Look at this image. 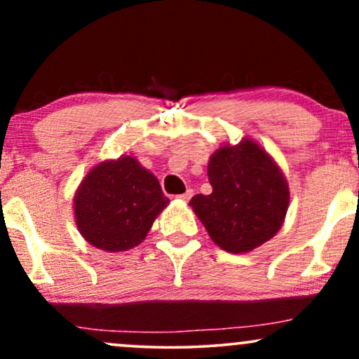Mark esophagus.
I'll return each instance as SVG.
<instances>
[{
	"instance_id": "obj_1",
	"label": "esophagus",
	"mask_w": 359,
	"mask_h": 359,
	"mask_svg": "<svg viewBox=\"0 0 359 359\" xmlns=\"http://www.w3.org/2000/svg\"><path fill=\"white\" fill-rule=\"evenodd\" d=\"M192 196H194V191H192V189H187V191H185L184 194H180V196H177V197H179L180 201H189V199H191Z\"/></svg>"
}]
</instances>
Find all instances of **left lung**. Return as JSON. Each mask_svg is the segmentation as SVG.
Segmentation results:
<instances>
[{"mask_svg":"<svg viewBox=\"0 0 359 359\" xmlns=\"http://www.w3.org/2000/svg\"><path fill=\"white\" fill-rule=\"evenodd\" d=\"M209 196L191 199L211 240L229 253L258 248L280 228L288 209V184L273 158L250 138L226 143L209 158Z\"/></svg>","mask_w":359,"mask_h":359,"instance_id":"obj_1","label":"left lung"}]
</instances>
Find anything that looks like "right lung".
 Here are the masks:
<instances>
[{
	"mask_svg": "<svg viewBox=\"0 0 359 359\" xmlns=\"http://www.w3.org/2000/svg\"><path fill=\"white\" fill-rule=\"evenodd\" d=\"M170 203L156 177L133 156L104 160L84 177L76 196V224L86 241L104 251H126L145 240Z\"/></svg>",
	"mask_w": 359,
	"mask_h": 359,
	"instance_id": "1",
	"label": "right lung"
}]
</instances>
